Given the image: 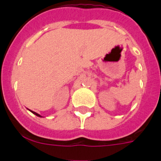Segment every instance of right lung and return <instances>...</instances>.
<instances>
[{
	"label": "right lung",
	"mask_w": 161,
	"mask_h": 161,
	"mask_svg": "<svg viewBox=\"0 0 161 161\" xmlns=\"http://www.w3.org/2000/svg\"><path fill=\"white\" fill-rule=\"evenodd\" d=\"M31 112H32V113H33V114H35V115H36V116H38V117H42V116H41V115H40V114H38L35 113V111H31Z\"/></svg>",
	"instance_id": "obj_1"
}]
</instances>
